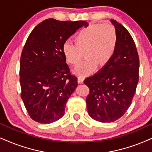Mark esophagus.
Listing matches in <instances>:
<instances>
[{"mask_svg": "<svg viewBox=\"0 0 152 152\" xmlns=\"http://www.w3.org/2000/svg\"><path fill=\"white\" fill-rule=\"evenodd\" d=\"M84 79H85V77H84V76L82 75H79L77 77V82L78 83L80 84H82V82L84 81Z\"/></svg>", "mask_w": 152, "mask_h": 152, "instance_id": "obj_1", "label": "esophagus"}]
</instances>
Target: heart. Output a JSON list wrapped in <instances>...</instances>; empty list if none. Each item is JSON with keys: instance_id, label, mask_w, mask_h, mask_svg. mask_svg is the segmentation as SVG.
<instances>
[{"instance_id": "b5f03b06", "label": "heart", "mask_w": 152, "mask_h": 152, "mask_svg": "<svg viewBox=\"0 0 152 152\" xmlns=\"http://www.w3.org/2000/svg\"><path fill=\"white\" fill-rule=\"evenodd\" d=\"M75 43L65 42L62 51L66 63L72 65H77L85 53L87 60L75 69L83 75L92 72L97 65L104 66L110 61L117 48V32L110 23L90 24L78 31Z\"/></svg>"}]
</instances>
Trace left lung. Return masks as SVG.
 Segmentation results:
<instances>
[{
    "mask_svg": "<svg viewBox=\"0 0 152 152\" xmlns=\"http://www.w3.org/2000/svg\"><path fill=\"white\" fill-rule=\"evenodd\" d=\"M110 22L118 36L115 53L107 65L84 81L89 89L86 99L88 113L102 123L113 122L124 115L139 80V56L133 39L121 24Z\"/></svg>",
    "mask_w": 152,
    "mask_h": 152,
    "instance_id": "obj_1",
    "label": "left lung"
}]
</instances>
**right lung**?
Wrapping results in <instances>:
<instances>
[{"mask_svg": "<svg viewBox=\"0 0 152 152\" xmlns=\"http://www.w3.org/2000/svg\"><path fill=\"white\" fill-rule=\"evenodd\" d=\"M86 21L49 18L39 23L26 41L20 65L21 98L29 115L42 124L63 117L65 104L77 86L70 74L62 47Z\"/></svg>", "mask_w": 152, "mask_h": 152, "instance_id": "right-lung-1", "label": "right lung"}]
</instances>
